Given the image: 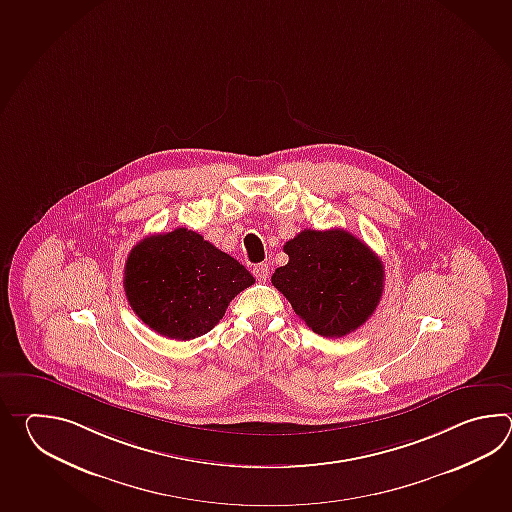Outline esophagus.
<instances>
[{
  "instance_id": "obj_1",
  "label": "esophagus",
  "mask_w": 512,
  "mask_h": 512,
  "mask_svg": "<svg viewBox=\"0 0 512 512\" xmlns=\"http://www.w3.org/2000/svg\"><path fill=\"white\" fill-rule=\"evenodd\" d=\"M254 276L260 280V282H267V278H269V272H271V265L269 263H258V265H254Z\"/></svg>"
}]
</instances>
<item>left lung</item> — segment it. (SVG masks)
Segmentation results:
<instances>
[{
    "mask_svg": "<svg viewBox=\"0 0 512 512\" xmlns=\"http://www.w3.org/2000/svg\"><path fill=\"white\" fill-rule=\"evenodd\" d=\"M283 252L289 263L274 271L272 285L318 335L346 337L381 302L382 261L348 230H302Z\"/></svg>",
    "mask_w": 512,
    "mask_h": 512,
    "instance_id": "left-lung-1",
    "label": "left lung"
}]
</instances>
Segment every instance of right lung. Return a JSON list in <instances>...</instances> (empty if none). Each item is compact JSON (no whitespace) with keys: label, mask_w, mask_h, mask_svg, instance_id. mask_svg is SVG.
I'll list each match as a JSON object with an SVG mask.
<instances>
[{"label":"right lung","mask_w":512,"mask_h":512,"mask_svg":"<svg viewBox=\"0 0 512 512\" xmlns=\"http://www.w3.org/2000/svg\"><path fill=\"white\" fill-rule=\"evenodd\" d=\"M254 276L194 230L139 241L126 260L124 291L133 313L155 333L192 340L208 333Z\"/></svg>","instance_id":"obj_1"}]
</instances>
